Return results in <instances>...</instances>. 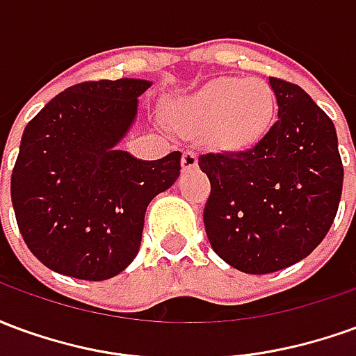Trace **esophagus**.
<instances>
[{"mask_svg":"<svg viewBox=\"0 0 356 356\" xmlns=\"http://www.w3.org/2000/svg\"><path fill=\"white\" fill-rule=\"evenodd\" d=\"M181 165H183V170H196L198 168V156L194 154V152H183V158H181Z\"/></svg>","mask_w":356,"mask_h":356,"instance_id":"1","label":"esophagus"}]
</instances>
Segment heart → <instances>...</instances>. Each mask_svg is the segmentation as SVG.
Here are the masks:
<instances>
[{"mask_svg":"<svg viewBox=\"0 0 356 356\" xmlns=\"http://www.w3.org/2000/svg\"><path fill=\"white\" fill-rule=\"evenodd\" d=\"M276 97L267 81L217 78L168 106L170 124L223 154H246L261 145L275 124Z\"/></svg>","mask_w":356,"mask_h":356,"instance_id":"b5f03b06","label":"heart"}]
</instances>
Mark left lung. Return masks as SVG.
<instances>
[{"label": "left lung", "instance_id": "1", "mask_svg": "<svg viewBox=\"0 0 356 356\" xmlns=\"http://www.w3.org/2000/svg\"><path fill=\"white\" fill-rule=\"evenodd\" d=\"M278 120L246 154H206L204 225L213 252L248 275L305 259L337 213L343 165L334 122L293 83L268 78Z\"/></svg>", "mask_w": 356, "mask_h": 356}]
</instances>
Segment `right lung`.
Masks as SVG:
<instances>
[{
  "instance_id": "add662e5",
  "label": "right lung",
  "mask_w": 356,
  "mask_h": 356,
  "mask_svg": "<svg viewBox=\"0 0 356 356\" xmlns=\"http://www.w3.org/2000/svg\"><path fill=\"white\" fill-rule=\"evenodd\" d=\"M152 81H88L26 125L11 200L30 252L58 275L106 280L137 257L148 204L181 173V152L140 160L118 145Z\"/></svg>"
}]
</instances>
